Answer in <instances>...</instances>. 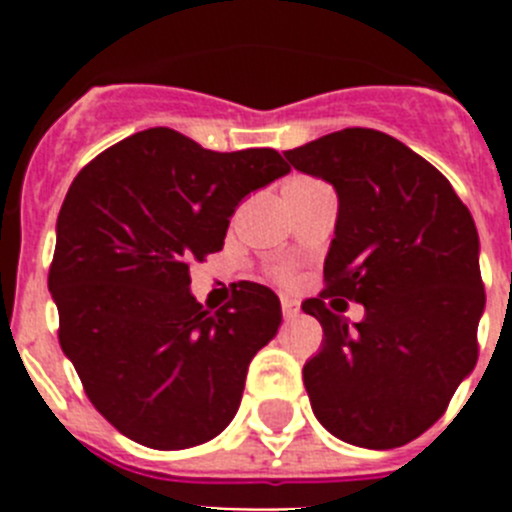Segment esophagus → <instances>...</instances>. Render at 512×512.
<instances>
[{
  "mask_svg": "<svg viewBox=\"0 0 512 512\" xmlns=\"http://www.w3.org/2000/svg\"><path fill=\"white\" fill-rule=\"evenodd\" d=\"M282 312H284V318H297L300 315V302L292 300V297H282Z\"/></svg>",
  "mask_w": 512,
  "mask_h": 512,
  "instance_id": "esophagus-1",
  "label": "esophagus"
}]
</instances>
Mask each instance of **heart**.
Instances as JSON below:
<instances>
[{"instance_id": "1", "label": "heart", "mask_w": 512, "mask_h": 512, "mask_svg": "<svg viewBox=\"0 0 512 512\" xmlns=\"http://www.w3.org/2000/svg\"><path fill=\"white\" fill-rule=\"evenodd\" d=\"M277 277L279 279H289V277H292V271H289L287 266H282V269H277Z\"/></svg>"}]
</instances>
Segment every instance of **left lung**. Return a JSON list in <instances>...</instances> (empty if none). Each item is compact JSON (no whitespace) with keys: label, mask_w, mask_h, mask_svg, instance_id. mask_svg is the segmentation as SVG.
I'll return each mask as SVG.
<instances>
[{"label":"left lung","mask_w":512,"mask_h":512,"mask_svg":"<svg viewBox=\"0 0 512 512\" xmlns=\"http://www.w3.org/2000/svg\"><path fill=\"white\" fill-rule=\"evenodd\" d=\"M284 156L338 192L325 289L302 302L325 333L302 369L312 413L354 446H405L477 364L485 284L472 212L436 166L379 130H338ZM348 301L365 305L361 324L340 315Z\"/></svg>","instance_id":"left-lung-1"}]
</instances>
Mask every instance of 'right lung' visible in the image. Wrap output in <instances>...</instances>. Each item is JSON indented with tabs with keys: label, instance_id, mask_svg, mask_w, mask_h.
<instances>
[{
	"label": "right lung",
	"instance_id": "1",
	"mask_svg": "<svg viewBox=\"0 0 512 512\" xmlns=\"http://www.w3.org/2000/svg\"><path fill=\"white\" fill-rule=\"evenodd\" d=\"M287 171L274 148L217 153L148 128L99 153L69 187L48 271L58 341L122 436L189 449L233 420L282 305L264 284L238 282L228 305L205 310L189 266L223 248L246 194Z\"/></svg>",
	"mask_w": 512,
	"mask_h": 512
}]
</instances>
